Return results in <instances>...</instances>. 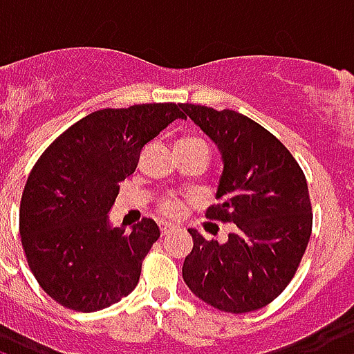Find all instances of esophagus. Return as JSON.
<instances>
[{
    "instance_id": "1",
    "label": "esophagus",
    "mask_w": 354,
    "mask_h": 354,
    "mask_svg": "<svg viewBox=\"0 0 354 354\" xmlns=\"http://www.w3.org/2000/svg\"><path fill=\"white\" fill-rule=\"evenodd\" d=\"M159 230H161V234H169V232H172V230H174V227H172V225H169V223H159Z\"/></svg>"
}]
</instances>
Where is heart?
<instances>
[{
    "instance_id": "1",
    "label": "heart",
    "mask_w": 354,
    "mask_h": 354,
    "mask_svg": "<svg viewBox=\"0 0 354 354\" xmlns=\"http://www.w3.org/2000/svg\"><path fill=\"white\" fill-rule=\"evenodd\" d=\"M180 142H193V144H204V140L201 138H184ZM157 208L163 214L165 217H180L185 212V203L176 195H165V197L159 198L157 203Z\"/></svg>"
}]
</instances>
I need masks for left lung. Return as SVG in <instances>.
<instances>
[{
  "instance_id": "1",
  "label": "left lung",
  "mask_w": 354,
  "mask_h": 354,
  "mask_svg": "<svg viewBox=\"0 0 354 354\" xmlns=\"http://www.w3.org/2000/svg\"><path fill=\"white\" fill-rule=\"evenodd\" d=\"M180 106L223 159L219 204L206 217L232 223L225 243L189 229L193 250L184 261V281L217 310H261L295 277L310 242L313 214L306 176L283 144L251 118L201 104Z\"/></svg>"
}]
</instances>
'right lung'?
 <instances>
[{
    "mask_svg": "<svg viewBox=\"0 0 354 354\" xmlns=\"http://www.w3.org/2000/svg\"><path fill=\"white\" fill-rule=\"evenodd\" d=\"M178 118L176 103L91 112L31 169L20 201L24 253L41 289L67 310L99 311L137 287L159 227L144 217L124 234L109 212L144 146Z\"/></svg>",
    "mask_w": 354,
    "mask_h": 354,
    "instance_id": "add662e5",
    "label": "right lung"
}]
</instances>
